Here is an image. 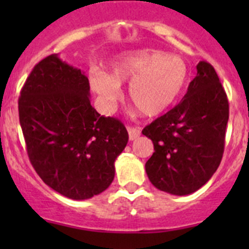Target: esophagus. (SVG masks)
I'll return each instance as SVG.
<instances>
[{
  "label": "esophagus",
  "instance_id": "obj_1",
  "mask_svg": "<svg viewBox=\"0 0 249 249\" xmlns=\"http://www.w3.org/2000/svg\"><path fill=\"white\" fill-rule=\"evenodd\" d=\"M127 132H129L130 141H135L136 139H139L141 135L140 129H137V127H134V126H127Z\"/></svg>",
  "mask_w": 249,
  "mask_h": 249
}]
</instances>
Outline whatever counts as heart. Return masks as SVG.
Masks as SVG:
<instances>
[{"instance_id":"b5f03b06","label":"heart","mask_w":249,"mask_h":249,"mask_svg":"<svg viewBox=\"0 0 249 249\" xmlns=\"http://www.w3.org/2000/svg\"><path fill=\"white\" fill-rule=\"evenodd\" d=\"M188 79V67L178 55L157 49H137L120 55L109 74L95 72L90 85L102 105L112 108L122 95L120 85L129 83L127 97L145 117H157L175 104Z\"/></svg>"}]
</instances>
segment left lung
<instances>
[{"mask_svg":"<svg viewBox=\"0 0 249 249\" xmlns=\"http://www.w3.org/2000/svg\"><path fill=\"white\" fill-rule=\"evenodd\" d=\"M182 101L142 130L154 153L145 162L152 184L169 194L189 195L210 180L224 153L229 102L217 72L200 61Z\"/></svg>","mask_w":249,"mask_h":249,"instance_id":"8db88e82","label":"left lung"}]
</instances>
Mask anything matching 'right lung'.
Segmentation results:
<instances>
[{
	"instance_id": "right-lung-1",
	"label": "right lung",
	"mask_w": 249,
	"mask_h": 249,
	"mask_svg": "<svg viewBox=\"0 0 249 249\" xmlns=\"http://www.w3.org/2000/svg\"><path fill=\"white\" fill-rule=\"evenodd\" d=\"M19 120L32 166L55 192L85 200L113 182L129 135L120 120L91 106L79 69L56 54L39 61L20 91Z\"/></svg>"
}]
</instances>
